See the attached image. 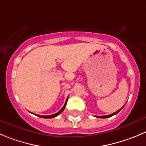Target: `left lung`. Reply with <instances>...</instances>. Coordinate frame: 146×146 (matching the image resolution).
Segmentation results:
<instances>
[{
  "label": "left lung",
  "instance_id": "1",
  "mask_svg": "<svg viewBox=\"0 0 146 146\" xmlns=\"http://www.w3.org/2000/svg\"><path fill=\"white\" fill-rule=\"evenodd\" d=\"M124 106H125V105H123V107H124ZM123 108H120V110H117V111H116L115 112H114V113H112V114H110V115H105V116H95V117H100V118H108V117H112V116L115 115H116V114L118 113V112H120V111L122 109H123Z\"/></svg>",
  "mask_w": 146,
  "mask_h": 146
}]
</instances>
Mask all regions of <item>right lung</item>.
Wrapping results in <instances>:
<instances>
[{"instance_id":"obj_1","label":"right lung","mask_w":146,"mask_h":146,"mask_svg":"<svg viewBox=\"0 0 146 146\" xmlns=\"http://www.w3.org/2000/svg\"><path fill=\"white\" fill-rule=\"evenodd\" d=\"M67 100H68V98H67V99H66V102H65V104H64V106H63V108H62V109H61L59 111V112H56V113H55V114H54V115H36V114H35V115L36 116H38V117H42V118H53V117H56V116H57V115H59V114L62 113V111H63L64 110L65 107H66V102H67Z\"/></svg>"}]
</instances>
